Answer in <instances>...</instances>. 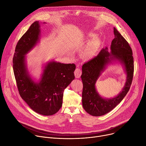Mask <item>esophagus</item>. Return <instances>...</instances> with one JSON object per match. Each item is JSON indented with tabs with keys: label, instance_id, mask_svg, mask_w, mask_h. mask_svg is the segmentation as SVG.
Returning a JSON list of instances; mask_svg holds the SVG:
<instances>
[{
	"label": "esophagus",
	"instance_id": "obj_1",
	"mask_svg": "<svg viewBox=\"0 0 146 146\" xmlns=\"http://www.w3.org/2000/svg\"><path fill=\"white\" fill-rule=\"evenodd\" d=\"M82 74V72L81 70L78 69V68H77L75 71H74V75H75V77L77 78H78L80 77L81 75Z\"/></svg>",
	"mask_w": 146,
	"mask_h": 146
}]
</instances>
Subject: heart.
I'll use <instances>...</instances> for the list:
<instances>
[{"instance_id":"obj_1","label":"heart","mask_w":146,"mask_h":146,"mask_svg":"<svg viewBox=\"0 0 146 146\" xmlns=\"http://www.w3.org/2000/svg\"><path fill=\"white\" fill-rule=\"evenodd\" d=\"M95 36L94 34L91 33L89 35V36L90 37H92ZM100 43V40L98 37H95L93 39H92L88 44V48L87 50V54L88 55H92L95 51L97 50Z\"/></svg>"}]
</instances>
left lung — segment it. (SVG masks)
I'll return each instance as SVG.
<instances>
[{"label": "left lung", "instance_id": "8db88e82", "mask_svg": "<svg viewBox=\"0 0 146 146\" xmlns=\"http://www.w3.org/2000/svg\"><path fill=\"white\" fill-rule=\"evenodd\" d=\"M114 35L110 50L107 47L103 48L96 56L82 67V107L93 116L103 115L111 111L126 96L132 84L134 70L132 49L127 40L114 27ZM115 62H119L123 67L127 76L126 82L122 91L116 97L103 98L98 93L95 84L106 67Z\"/></svg>", "mask_w": 146, "mask_h": 146}]
</instances>
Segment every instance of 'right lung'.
Here are the masks:
<instances>
[{"instance_id": "add662e5", "label": "right lung", "mask_w": 146, "mask_h": 146, "mask_svg": "<svg viewBox=\"0 0 146 146\" xmlns=\"http://www.w3.org/2000/svg\"><path fill=\"white\" fill-rule=\"evenodd\" d=\"M40 33V24L35 21L18 41L13 66L21 97L36 113L52 115L62 107L64 91L75 78L76 65L52 60L43 65L38 81L32 78L28 69L25 55L38 43Z\"/></svg>"}]
</instances>
